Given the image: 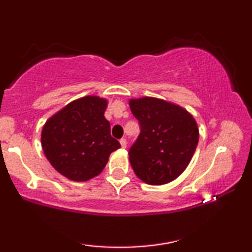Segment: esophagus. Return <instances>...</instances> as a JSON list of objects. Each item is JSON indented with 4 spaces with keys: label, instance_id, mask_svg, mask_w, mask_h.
Returning a JSON list of instances; mask_svg holds the SVG:
<instances>
[{
    "label": "esophagus",
    "instance_id": "obj_1",
    "mask_svg": "<svg viewBox=\"0 0 252 252\" xmlns=\"http://www.w3.org/2000/svg\"><path fill=\"white\" fill-rule=\"evenodd\" d=\"M120 146H122V148H126L127 147V141L126 139H120Z\"/></svg>",
    "mask_w": 252,
    "mask_h": 252
}]
</instances>
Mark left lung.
Returning a JSON list of instances; mask_svg holds the SVG:
<instances>
[{"label":"left lung","instance_id":"left-lung-1","mask_svg":"<svg viewBox=\"0 0 252 252\" xmlns=\"http://www.w3.org/2000/svg\"><path fill=\"white\" fill-rule=\"evenodd\" d=\"M141 133L129 149L137 178L148 185L173 181L190 163L197 147V123L187 110L156 97L129 99Z\"/></svg>","mask_w":252,"mask_h":252}]
</instances>
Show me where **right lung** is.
<instances>
[{"mask_svg": "<svg viewBox=\"0 0 252 252\" xmlns=\"http://www.w3.org/2000/svg\"><path fill=\"white\" fill-rule=\"evenodd\" d=\"M108 99L85 96L65 105L43 125L41 144L57 172L73 181H87L103 171L120 143L110 133L104 112Z\"/></svg>", "mask_w": 252, "mask_h": 252, "instance_id": "1", "label": "right lung"}]
</instances>
